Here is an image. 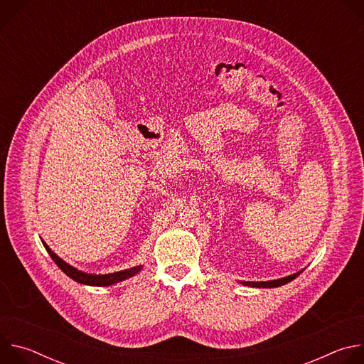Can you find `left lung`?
Masks as SVG:
<instances>
[{"instance_id": "obj_1", "label": "left lung", "mask_w": 364, "mask_h": 364, "mask_svg": "<svg viewBox=\"0 0 364 364\" xmlns=\"http://www.w3.org/2000/svg\"><path fill=\"white\" fill-rule=\"evenodd\" d=\"M301 272H304V269L298 271L296 274L288 275V277H285V278L274 279V281H257V282H253V281H240V284H243V285H246V287H253V288H277V287H281V285H285V284L291 282V281L295 279Z\"/></svg>"}]
</instances>
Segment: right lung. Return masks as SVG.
Wrapping results in <instances>:
<instances>
[{
  "label": "right lung",
  "instance_id": "right-lung-1",
  "mask_svg": "<svg viewBox=\"0 0 364 364\" xmlns=\"http://www.w3.org/2000/svg\"><path fill=\"white\" fill-rule=\"evenodd\" d=\"M46 250L48 252V255L51 256V259H53L55 264L69 277L72 278L73 281L79 282V284H83V285H90V287H109V285H114V284H118L121 281H125L134 275H136L144 267L142 265H138V267H134V268H129V269H124V271H119V272H114V274H105V275H95V274H86V272H82L79 269H76L75 267L69 265L68 262H65L62 257H59L53 250H51L44 240H41Z\"/></svg>",
  "mask_w": 364,
  "mask_h": 364
}]
</instances>
